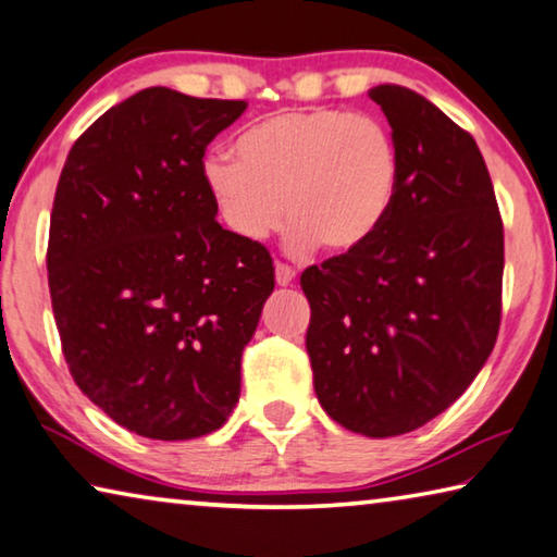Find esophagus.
<instances>
[{
	"label": "esophagus",
	"instance_id": "esophagus-1",
	"mask_svg": "<svg viewBox=\"0 0 557 557\" xmlns=\"http://www.w3.org/2000/svg\"><path fill=\"white\" fill-rule=\"evenodd\" d=\"M295 275H297V272H295L293 268H289V264H285V262H277V264H275V280H277L280 287L293 285Z\"/></svg>",
	"mask_w": 557,
	"mask_h": 557
}]
</instances>
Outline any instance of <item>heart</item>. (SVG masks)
I'll return each mask as SVG.
<instances>
[{
  "instance_id": "obj_1",
  "label": "heart",
  "mask_w": 557,
  "mask_h": 557,
  "mask_svg": "<svg viewBox=\"0 0 557 557\" xmlns=\"http://www.w3.org/2000/svg\"><path fill=\"white\" fill-rule=\"evenodd\" d=\"M235 152L202 161L220 220L243 240H264L287 218V245L351 252L389 218L401 153L382 119L349 109L282 111L243 131Z\"/></svg>"
}]
</instances>
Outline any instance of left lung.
Instances as JSON below:
<instances>
[{"label":"left lung","instance_id":"obj_1","mask_svg":"<svg viewBox=\"0 0 557 557\" xmlns=\"http://www.w3.org/2000/svg\"><path fill=\"white\" fill-rule=\"evenodd\" d=\"M369 99L399 146V196L372 240L307 268L299 285L322 409L386 438L446 411L493 351L503 220L469 131L406 86H374Z\"/></svg>","mask_w":557,"mask_h":557}]
</instances>
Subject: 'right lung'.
Returning <instances> with one entry per match:
<instances>
[{
    "instance_id": "right-lung-1",
    "label": "right lung",
    "mask_w": 557,
    "mask_h": 557,
    "mask_svg": "<svg viewBox=\"0 0 557 557\" xmlns=\"http://www.w3.org/2000/svg\"><path fill=\"white\" fill-rule=\"evenodd\" d=\"M245 109L144 88L96 119L61 171L47 250L61 349L78 389L138 436H206L240 399L275 268L215 220L202 156Z\"/></svg>"
}]
</instances>
